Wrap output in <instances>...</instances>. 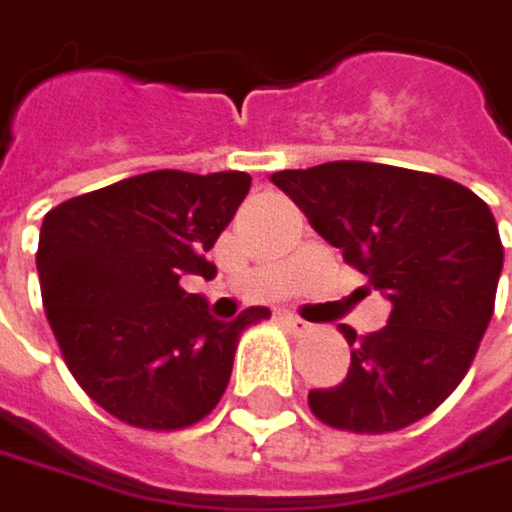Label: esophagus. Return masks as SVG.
Returning a JSON list of instances; mask_svg holds the SVG:
<instances>
[{
  "mask_svg": "<svg viewBox=\"0 0 512 512\" xmlns=\"http://www.w3.org/2000/svg\"><path fill=\"white\" fill-rule=\"evenodd\" d=\"M281 325L287 331H293V334H307L310 331V322H304L302 316H296V313H281Z\"/></svg>",
  "mask_w": 512,
  "mask_h": 512,
  "instance_id": "obj_1",
  "label": "esophagus"
}]
</instances>
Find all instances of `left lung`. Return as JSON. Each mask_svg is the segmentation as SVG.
<instances>
[{"mask_svg": "<svg viewBox=\"0 0 512 512\" xmlns=\"http://www.w3.org/2000/svg\"><path fill=\"white\" fill-rule=\"evenodd\" d=\"M381 290L393 313L375 334L343 325V384L310 390L313 416L351 434H390L434 413L484 340L504 246L469 187L387 163L331 161L269 178Z\"/></svg>", "mask_w": 512, "mask_h": 512, "instance_id": "obj_1", "label": "left lung"}]
</instances>
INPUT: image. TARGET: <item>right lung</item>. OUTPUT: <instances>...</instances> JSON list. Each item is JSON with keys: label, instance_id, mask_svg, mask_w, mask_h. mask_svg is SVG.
Segmentation results:
<instances>
[{"label": "right lung", "instance_id": "add662e5", "mask_svg": "<svg viewBox=\"0 0 512 512\" xmlns=\"http://www.w3.org/2000/svg\"><path fill=\"white\" fill-rule=\"evenodd\" d=\"M252 187L246 172L155 169L46 213L37 275L64 363L102 410L146 431L196 425L228 387L240 334L269 316L219 322L181 287L213 278L205 252Z\"/></svg>", "mask_w": 512, "mask_h": 512}]
</instances>
